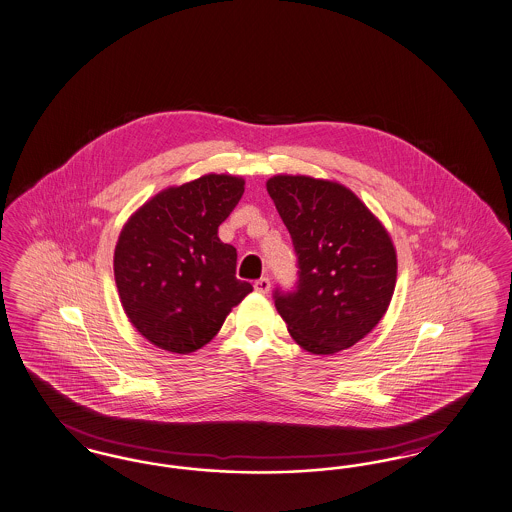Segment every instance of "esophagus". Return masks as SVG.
I'll return each instance as SVG.
<instances>
[{"label":"esophagus","instance_id":"34e87169","mask_svg":"<svg viewBox=\"0 0 512 512\" xmlns=\"http://www.w3.org/2000/svg\"><path fill=\"white\" fill-rule=\"evenodd\" d=\"M255 291L257 293H261V295H266L268 291H270V280L263 276V278H259L257 282H255Z\"/></svg>","mask_w":512,"mask_h":512}]
</instances>
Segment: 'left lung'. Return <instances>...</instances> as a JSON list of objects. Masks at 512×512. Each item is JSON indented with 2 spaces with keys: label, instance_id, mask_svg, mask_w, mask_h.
Returning <instances> with one entry per match:
<instances>
[{
  "label": "left lung",
  "instance_id": "1",
  "mask_svg": "<svg viewBox=\"0 0 512 512\" xmlns=\"http://www.w3.org/2000/svg\"><path fill=\"white\" fill-rule=\"evenodd\" d=\"M266 190L299 257V286L274 305L293 341L335 354L362 341L385 316L396 287L389 230L345 184L274 175Z\"/></svg>",
  "mask_w": 512,
  "mask_h": 512
}]
</instances>
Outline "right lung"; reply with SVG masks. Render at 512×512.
Wrapping results in <instances>:
<instances>
[{
	"label": "right lung",
	"instance_id": "obj_1",
	"mask_svg": "<svg viewBox=\"0 0 512 512\" xmlns=\"http://www.w3.org/2000/svg\"><path fill=\"white\" fill-rule=\"evenodd\" d=\"M244 186L242 177L207 173L167 186L123 225L116 287L131 326L154 347L177 354L204 347L253 291L236 278V247L217 236Z\"/></svg>",
	"mask_w": 512,
	"mask_h": 512
}]
</instances>
